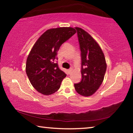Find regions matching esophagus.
<instances>
[{
    "mask_svg": "<svg viewBox=\"0 0 133 133\" xmlns=\"http://www.w3.org/2000/svg\"><path fill=\"white\" fill-rule=\"evenodd\" d=\"M72 71H73V69H72V68L69 69L68 70V73H69V74H71Z\"/></svg>",
    "mask_w": 133,
    "mask_h": 133,
    "instance_id": "obj_1",
    "label": "esophagus"
}]
</instances>
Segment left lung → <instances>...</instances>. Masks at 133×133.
<instances>
[{
	"mask_svg": "<svg viewBox=\"0 0 133 133\" xmlns=\"http://www.w3.org/2000/svg\"><path fill=\"white\" fill-rule=\"evenodd\" d=\"M82 57V78L75 84L77 93L83 96H90L102 84L107 69L102 49L90 35L76 27Z\"/></svg>",
	"mask_w": 133,
	"mask_h": 133,
	"instance_id": "left-lung-1",
	"label": "left lung"
}]
</instances>
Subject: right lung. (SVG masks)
<instances>
[{
	"mask_svg": "<svg viewBox=\"0 0 133 133\" xmlns=\"http://www.w3.org/2000/svg\"><path fill=\"white\" fill-rule=\"evenodd\" d=\"M76 33L70 27L46 30L33 45L27 58L26 72L33 87L44 95H50L60 89L66 75L56 60L62 44Z\"/></svg>",
	"mask_w": 133,
	"mask_h": 133,
	"instance_id": "right-lung-1",
	"label": "right lung"
}]
</instances>
